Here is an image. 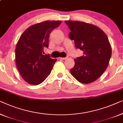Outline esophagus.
<instances>
[{
    "label": "esophagus",
    "instance_id": "esophagus-1",
    "mask_svg": "<svg viewBox=\"0 0 123 123\" xmlns=\"http://www.w3.org/2000/svg\"><path fill=\"white\" fill-rule=\"evenodd\" d=\"M67 58H68V57H60L59 59L60 60H66Z\"/></svg>",
    "mask_w": 123,
    "mask_h": 123
}]
</instances>
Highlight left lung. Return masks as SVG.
<instances>
[{
    "mask_svg": "<svg viewBox=\"0 0 123 123\" xmlns=\"http://www.w3.org/2000/svg\"><path fill=\"white\" fill-rule=\"evenodd\" d=\"M71 30L69 37L74 40L76 48L84 55L75 61L70 71L75 78L82 84H90L101 76L109 63L111 47L106 34L94 25L83 22L65 20Z\"/></svg>",
    "mask_w": 123,
    "mask_h": 123,
    "instance_id": "left-lung-1",
    "label": "left lung"
}]
</instances>
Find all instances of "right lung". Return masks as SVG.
I'll return each mask as SVG.
<instances>
[{"label": "right lung", "mask_w": 123, "mask_h": 123, "mask_svg": "<svg viewBox=\"0 0 123 123\" xmlns=\"http://www.w3.org/2000/svg\"><path fill=\"white\" fill-rule=\"evenodd\" d=\"M60 20H47L31 25L20 36L15 47V62L20 75L28 84L38 85L51 73L56 59L43 55L52 31Z\"/></svg>", "instance_id": "right-lung-1"}]
</instances>
